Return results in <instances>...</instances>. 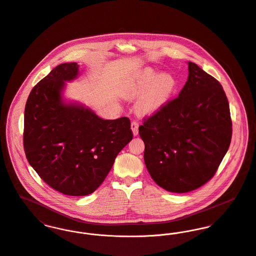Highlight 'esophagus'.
Here are the masks:
<instances>
[{
    "mask_svg": "<svg viewBox=\"0 0 256 256\" xmlns=\"http://www.w3.org/2000/svg\"><path fill=\"white\" fill-rule=\"evenodd\" d=\"M138 126H139V124H138V122H136V120H134L130 124L132 130V134H134V136H136L138 134Z\"/></svg>",
    "mask_w": 256,
    "mask_h": 256,
    "instance_id": "obj_1",
    "label": "esophagus"
}]
</instances>
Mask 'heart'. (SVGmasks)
Returning a JSON list of instances; mask_svg holds the SVG:
<instances>
[{"instance_id":"b5f03b06","label":"heart","mask_w":256,"mask_h":256,"mask_svg":"<svg viewBox=\"0 0 256 256\" xmlns=\"http://www.w3.org/2000/svg\"><path fill=\"white\" fill-rule=\"evenodd\" d=\"M177 88L176 79L170 72L158 74L157 70L146 67L136 73L124 86L128 99L138 98L136 110L141 117L153 116L170 100Z\"/></svg>"}]
</instances>
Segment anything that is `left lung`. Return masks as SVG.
<instances>
[{
	"label": "left lung",
	"instance_id": "1",
	"mask_svg": "<svg viewBox=\"0 0 256 256\" xmlns=\"http://www.w3.org/2000/svg\"><path fill=\"white\" fill-rule=\"evenodd\" d=\"M188 71L178 98L139 126L150 176L172 193L193 191L212 179L232 138L222 86L193 62H188Z\"/></svg>",
	"mask_w": 256,
	"mask_h": 256
}]
</instances>
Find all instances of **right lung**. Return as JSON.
<instances>
[{
    "label": "right lung",
    "mask_w": 256,
    "mask_h": 256,
    "mask_svg": "<svg viewBox=\"0 0 256 256\" xmlns=\"http://www.w3.org/2000/svg\"><path fill=\"white\" fill-rule=\"evenodd\" d=\"M79 65L62 63L31 90L24 111L23 145L30 166L52 189L68 196L94 193L132 139L126 117L103 120L88 107L66 103L65 82Z\"/></svg>",
    "instance_id": "obj_1"
}]
</instances>
